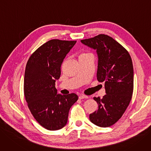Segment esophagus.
<instances>
[{
  "instance_id": "esophagus-1",
  "label": "esophagus",
  "mask_w": 151,
  "mask_h": 151,
  "mask_svg": "<svg viewBox=\"0 0 151 151\" xmlns=\"http://www.w3.org/2000/svg\"><path fill=\"white\" fill-rule=\"evenodd\" d=\"M88 98V96H86V95H84V94H82V95H80L79 96V99H87Z\"/></svg>"
}]
</instances>
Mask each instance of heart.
<instances>
[{"label":"heart","instance_id":"heart-1","mask_svg":"<svg viewBox=\"0 0 151 151\" xmlns=\"http://www.w3.org/2000/svg\"><path fill=\"white\" fill-rule=\"evenodd\" d=\"M84 54H86V53H84Z\"/></svg>","mask_w":151,"mask_h":151}]
</instances>
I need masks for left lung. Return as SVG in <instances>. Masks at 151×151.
Returning a JSON list of instances; mask_svg holds the SVG:
<instances>
[{"instance_id": "obj_1", "label": "left lung", "mask_w": 151, "mask_h": 151, "mask_svg": "<svg viewBox=\"0 0 151 151\" xmlns=\"http://www.w3.org/2000/svg\"><path fill=\"white\" fill-rule=\"evenodd\" d=\"M81 42L96 50L97 80L104 83L106 93L103 98H93L98 108L90 114V121L99 127H109L121 118L132 98L134 71L131 57L125 48L107 35L99 34Z\"/></svg>"}]
</instances>
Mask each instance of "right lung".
<instances>
[{
  "instance_id": "1",
  "label": "right lung",
  "mask_w": 151,
  "mask_h": 151,
  "mask_svg": "<svg viewBox=\"0 0 151 151\" xmlns=\"http://www.w3.org/2000/svg\"><path fill=\"white\" fill-rule=\"evenodd\" d=\"M76 41L53 39L43 44L28 60L24 91L31 113L42 127L60 129L67 123L70 108L78 99L75 93L57 94L55 81L61 75V66Z\"/></svg>"
}]
</instances>
